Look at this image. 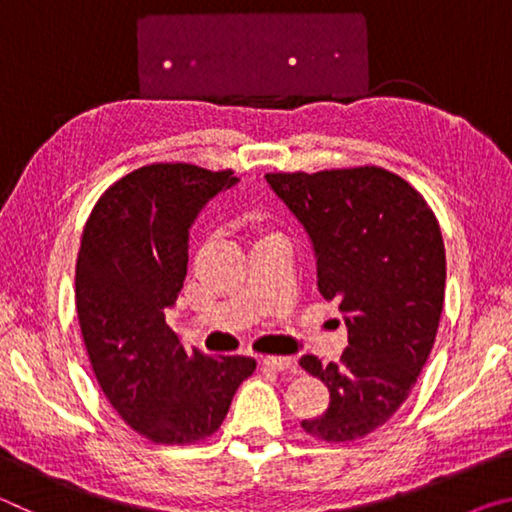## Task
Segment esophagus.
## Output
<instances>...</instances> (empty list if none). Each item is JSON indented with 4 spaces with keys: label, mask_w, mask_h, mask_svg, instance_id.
<instances>
[{
    "label": "esophagus",
    "mask_w": 512,
    "mask_h": 512,
    "mask_svg": "<svg viewBox=\"0 0 512 512\" xmlns=\"http://www.w3.org/2000/svg\"><path fill=\"white\" fill-rule=\"evenodd\" d=\"M262 363H264L266 368L277 370V372L293 368V359H291V357H264V359H262Z\"/></svg>",
    "instance_id": "esophagus-1"
}]
</instances>
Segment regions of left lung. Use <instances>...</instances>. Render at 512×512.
Returning a JSON list of instances; mask_svg holds the SVG:
<instances>
[{"mask_svg": "<svg viewBox=\"0 0 512 512\" xmlns=\"http://www.w3.org/2000/svg\"><path fill=\"white\" fill-rule=\"evenodd\" d=\"M266 183L305 228L318 291L348 327L341 361L305 354L325 381L329 406L302 420L327 443L368 436L393 418L429 359L445 300V244L427 201L381 167L266 173Z\"/></svg>", "mask_w": 512, "mask_h": 512, "instance_id": "1", "label": "left lung"}]
</instances>
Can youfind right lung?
Here are the masks:
<instances>
[{"mask_svg": "<svg viewBox=\"0 0 512 512\" xmlns=\"http://www.w3.org/2000/svg\"><path fill=\"white\" fill-rule=\"evenodd\" d=\"M237 183L232 171L149 164L117 180L85 223L76 259L85 348L115 411L153 443L212 436L257 366L185 350L164 320L183 289L196 216Z\"/></svg>", "mask_w": 512, "mask_h": 512, "instance_id": "right-lung-1", "label": "right lung"}]
</instances>
